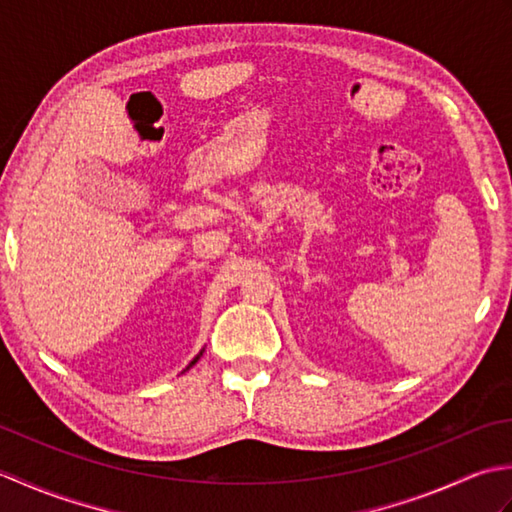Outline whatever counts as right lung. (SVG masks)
<instances>
[{"label": "right lung", "mask_w": 512, "mask_h": 512, "mask_svg": "<svg viewBox=\"0 0 512 512\" xmlns=\"http://www.w3.org/2000/svg\"><path fill=\"white\" fill-rule=\"evenodd\" d=\"M200 354H202V352H200ZM200 354H198V356H195V358H193V361H191V365H195V363H198V358H200ZM191 365H189V367H191Z\"/></svg>", "instance_id": "obj_1"}]
</instances>
